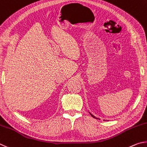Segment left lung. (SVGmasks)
Segmentation results:
<instances>
[{
    "label": "left lung",
    "mask_w": 147,
    "mask_h": 147,
    "mask_svg": "<svg viewBox=\"0 0 147 147\" xmlns=\"http://www.w3.org/2000/svg\"><path fill=\"white\" fill-rule=\"evenodd\" d=\"M89 113H90V112H89ZM90 115H92V117H94V118H96V119H99V118H97V117H95V116H94V115H92V114H91V113H90ZM104 121H105V120H104Z\"/></svg>",
    "instance_id": "1"
}]
</instances>
